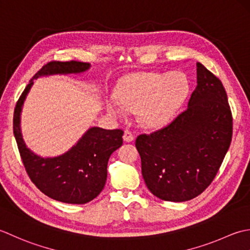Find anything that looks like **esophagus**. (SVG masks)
Returning <instances> with one entry per match:
<instances>
[{
    "mask_svg": "<svg viewBox=\"0 0 250 250\" xmlns=\"http://www.w3.org/2000/svg\"><path fill=\"white\" fill-rule=\"evenodd\" d=\"M123 139L125 142H131L134 140V135H132L129 130H125L123 135Z\"/></svg>",
    "mask_w": 250,
    "mask_h": 250,
    "instance_id": "34e87169",
    "label": "esophagus"
}]
</instances>
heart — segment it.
Masks as SVG:
<instances>
[{
  "mask_svg": "<svg viewBox=\"0 0 250 250\" xmlns=\"http://www.w3.org/2000/svg\"><path fill=\"white\" fill-rule=\"evenodd\" d=\"M188 90L189 83L181 72L132 73L120 81L114 98L105 101V110L119 121L126 118V110L136 111L142 126L156 128L170 120Z\"/></svg>",
  "mask_w": 250,
  "mask_h": 250,
  "instance_id": "obj_1",
  "label": "heart"
}]
</instances>
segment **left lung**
Masks as SVG:
<instances>
[{
  "mask_svg": "<svg viewBox=\"0 0 250 250\" xmlns=\"http://www.w3.org/2000/svg\"><path fill=\"white\" fill-rule=\"evenodd\" d=\"M188 108L164 128L140 135L136 147L147 189L164 201L200 195L220 168L232 140V113L221 81L196 62Z\"/></svg>",
  "mask_w": 250,
  "mask_h": 250,
  "instance_id": "8db88e82",
  "label": "left lung"
}]
</instances>
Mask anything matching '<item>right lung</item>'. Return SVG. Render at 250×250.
I'll use <instances>...</instances> for the list:
<instances>
[{"label": "right lung", "instance_id": "add662e5", "mask_svg": "<svg viewBox=\"0 0 250 250\" xmlns=\"http://www.w3.org/2000/svg\"><path fill=\"white\" fill-rule=\"evenodd\" d=\"M89 68V63L79 61H52L45 64L30 80L14 112V135L30 179L45 195L67 204H86L99 195L106 181L108 161L123 145L124 131L90 127L63 154L42 157L25 146L20 128V115L34 80L56 74H80Z\"/></svg>", "mask_w": 250, "mask_h": 250}]
</instances>
